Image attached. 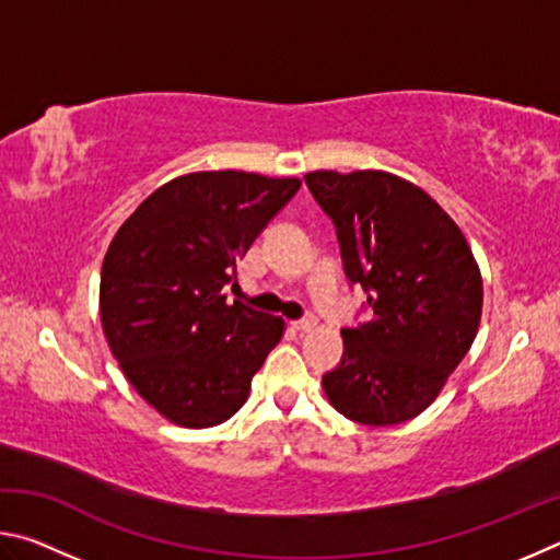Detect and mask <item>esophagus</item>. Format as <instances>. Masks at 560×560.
Segmentation results:
<instances>
[{
    "label": "esophagus",
    "instance_id": "obj_1",
    "mask_svg": "<svg viewBox=\"0 0 560 560\" xmlns=\"http://www.w3.org/2000/svg\"><path fill=\"white\" fill-rule=\"evenodd\" d=\"M318 326V318L316 316H303V318H299V320H293V328L296 330H314Z\"/></svg>",
    "mask_w": 560,
    "mask_h": 560
}]
</instances>
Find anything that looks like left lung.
Returning <instances> with one entry per match:
<instances>
[{
  "mask_svg": "<svg viewBox=\"0 0 560 560\" xmlns=\"http://www.w3.org/2000/svg\"><path fill=\"white\" fill-rule=\"evenodd\" d=\"M336 226L350 287L371 320L343 328V355L324 375L348 420L387 428L430 407L462 363L481 318V277L452 217L428 192L383 170L308 173Z\"/></svg>",
  "mask_w": 560,
  "mask_h": 560,
  "instance_id": "obj_1",
  "label": "left lung"
}]
</instances>
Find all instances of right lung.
Here are the masks:
<instances>
[{
    "mask_svg": "<svg viewBox=\"0 0 560 560\" xmlns=\"http://www.w3.org/2000/svg\"><path fill=\"white\" fill-rule=\"evenodd\" d=\"M296 177L189 173L132 212L103 259L101 324L122 373L183 428L240 410L279 343V316L226 301L240 261L293 195Z\"/></svg>",
    "mask_w": 560,
    "mask_h": 560,
    "instance_id": "right-lung-1",
    "label": "right lung"
}]
</instances>
